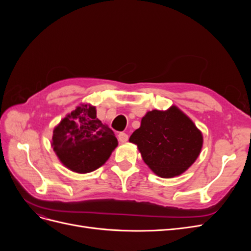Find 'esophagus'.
Here are the masks:
<instances>
[{
	"label": "esophagus",
	"instance_id": "obj_1",
	"mask_svg": "<svg viewBox=\"0 0 251 251\" xmlns=\"http://www.w3.org/2000/svg\"><path fill=\"white\" fill-rule=\"evenodd\" d=\"M118 140L120 142H126L128 140V135L126 133L121 132L118 134Z\"/></svg>",
	"mask_w": 251,
	"mask_h": 251
}]
</instances>
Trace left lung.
Here are the masks:
<instances>
[{"label":"left lung","instance_id":"8db88e82","mask_svg":"<svg viewBox=\"0 0 251 251\" xmlns=\"http://www.w3.org/2000/svg\"><path fill=\"white\" fill-rule=\"evenodd\" d=\"M143 161L158 176L173 178L184 173L198 158L203 144L201 132L177 107L153 110L141 119L130 137Z\"/></svg>","mask_w":251,"mask_h":251}]
</instances>
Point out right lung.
Returning <instances> with one entry per match:
<instances>
[{"label":"right lung","mask_w":251,"mask_h":251,"mask_svg":"<svg viewBox=\"0 0 251 251\" xmlns=\"http://www.w3.org/2000/svg\"><path fill=\"white\" fill-rule=\"evenodd\" d=\"M117 144L115 134L96 117L95 107L90 104L77 107L53 131V150L68 169L76 173L100 168Z\"/></svg>","instance_id":"right-lung-1"}]
</instances>
